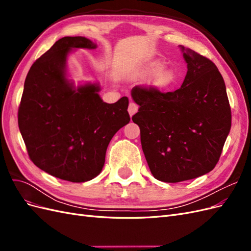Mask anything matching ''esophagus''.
I'll return each mask as SVG.
<instances>
[{"mask_svg": "<svg viewBox=\"0 0 251 251\" xmlns=\"http://www.w3.org/2000/svg\"><path fill=\"white\" fill-rule=\"evenodd\" d=\"M127 111H128V114H130V116H133L134 114L138 111V105L132 101V102H130V104H128Z\"/></svg>", "mask_w": 251, "mask_h": 251, "instance_id": "1", "label": "esophagus"}]
</instances>
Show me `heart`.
I'll list each match as a JSON object with an SVG mask.
<instances>
[{
    "instance_id": "b5f03b06",
    "label": "heart",
    "mask_w": 251,
    "mask_h": 251,
    "mask_svg": "<svg viewBox=\"0 0 251 251\" xmlns=\"http://www.w3.org/2000/svg\"><path fill=\"white\" fill-rule=\"evenodd\" d=\"M163 67H164V64L162 62L157 60V62L151 64V66L146 71V74L157 73L160 70H162ZM173 80H174V73L171 70H163L156 76L154 80V86L157 88H165L170 86L173 82Z\"/></svg>"
}]
</instances>
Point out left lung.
Instances as JSON below:
<instances>
[{
	"mask_svg": "<svg viewBox=\"0 0 251 251\" xmlns=\"http://www.w3.org/2000/svg\"><path fill=\"white\" fill-rule=\"evenodd\" d=\"M183 51L187 73L173 92L136 86L139 105L132 120L140 127L142 151L153 176L176 183L214 170L231 126L225 82L210 59Z\"/></svg>",
	"mask_w": 251,
	"mask_h": 251,
	"instance_id": "8db88e82",
	"label": "left lung"
}]
</instances>
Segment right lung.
<instances>
[{"instance_id": "obj_1", "label": "right lung", "mask_w": 251, "mask_h": 251, "mask_svg": "<svg viewBox=\"0 0 251 251\" xmlns=\"http://www.w3.org/2000/svg\"><path fill=\"white\" fill-rule=\"evenodd\" d=\"M73 48L95 49L83 36L59 39L30 68L18 123L30 160L52 176L86 182L101 172L112 137L128 124V98L103 102L100 86L75 89L66 78V59Z\"/></svg>"}]
</instances>
